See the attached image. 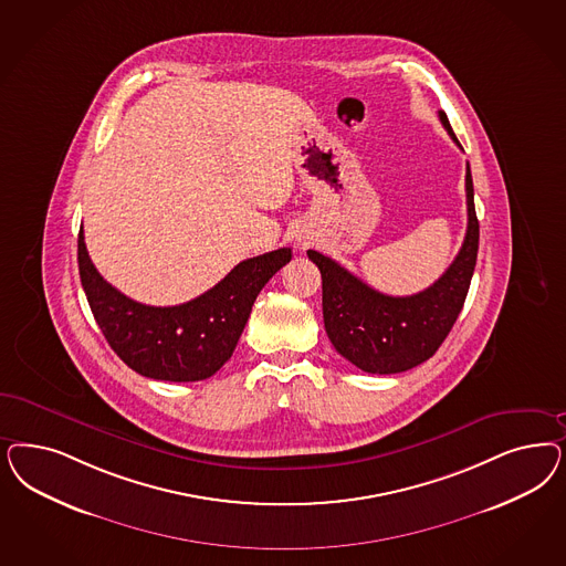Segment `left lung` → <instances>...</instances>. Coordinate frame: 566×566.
Here are the masks:
<instances>
[{
  "label": "left lung",
  "instance_id": "left-lung-1",
  "mask_svg": "<svg viewBox=\"0 0 566 566\" xmlns=\"http://www.w3.org/2000/svg\"><path fill=\"white\" fill-rule=\"evenodd\" d=\"M439 120L458 144L441 109ZM467 212V235L450 269L424 292L406 297L377 292L328 255L308 250L323 276L325 331L331 344L352 365L373 375H394L419 366L438 352L464 306L476 264L479 220L469 165Z\"/></svg>",
  "mask_w": 566,
  "mask_h": 566
}]
</instances>
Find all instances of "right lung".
Listing matches in <instances>:
<instances>
[{
    "label": "right lung",
    "mask_w": 566,
    "mask_h": 566,
    "mask_svg": "<svg viewBox=\"0 0 566 566\" xmlns=\"http://www.w3.org/2000/svg\"><path fill=\"white\" fill-rule=\"evenodd\" d=\"M290 260V248L255 255L191 302L146 306L104 281L78 231V274L95 323L128 368L158 381L212 377L238 346L258 293Z\"/></svg>",
    "instance_id": "obj_1"
}]
</instances>
